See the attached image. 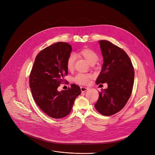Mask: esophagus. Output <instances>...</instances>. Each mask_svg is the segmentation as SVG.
Here are the masks:
<instances>
[{
	"label": "esophagus",
	"mask_w": 155,
	"mask_h": 155,
	"mask_svg": "<svg viewBox=\"0 0 155 155\" xmlns=\"http://www.w3.org/2000/svg\"><path fill=\"white\" fill-rule=\"evenodd\" d=\"M80 89H81V91H82V92H85V91H87L88 90V88L84 87H80Z\"/></svg>",
	"instance_id": "esophagus-1"
}]
</instances>
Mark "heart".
I'll return each instance as SVG.
<instances>
[{
    "instance_id": "heart-1",
    "label": "heart",
    "mask_w": 155,
    "mask_h": 155,
    "mask_svg": "<svg viewBox=\"0 0 155 155\" xmlns=\"http://www.w3.org/2000/svg\"><path fill=\"white\" fill-rule=\"evenodd\" d=\"M78 54L82 56L89 63L91 64H95L99 59V56L95 51L91 48H83L80 50L78 53ZM76 57L75 54H70L67 57L66 60V66L68 70L71 71L74 68L75 61ZM91 78V75L87 74V73H78L74 78L73 81L79 85H86L88 83V81Z\"/></svg>"
}]
</instances>
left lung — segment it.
<instances>
[{"label":"left lung","instance_id":"8db88e82","mask_svg":"<svg viewBox=\"0 0 155 155\" xmlns=\"http://www.w3.org/2000/svg\"><path fill=\"white\" fill-rule=\"evenodd\" d=\"M104 63L96 84L107 83L99 92L95 107L102 115L109 116L123 109L131 95L134 71L127 53L106 40L99 41Z\"/></svg>","mask_w":155,"mask_h":155}]
</instances>
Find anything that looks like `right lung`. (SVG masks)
I'll use <instances>...</instances> for the list:
<instances>
[{
	"mask_svg": "<svg viewBox=\"0 0 155 155\" xmlns=\"http://www.w3.org/2000/svg\"><path fill=\"white\" fill-rule=\"evenodd\" d=\"M72 48L64 42L48 46L36 56L29 75V86L33 99L48 116L60 119L69 114L77 97L81 94L79 86L71 84L68 90L57 88L68 75L67 57Z\"/></svg>",
	"mask_w": 155,
	"mask_h": 155,
	"instance_id": "1",
	"label": "right lung"
}]
</instances>
